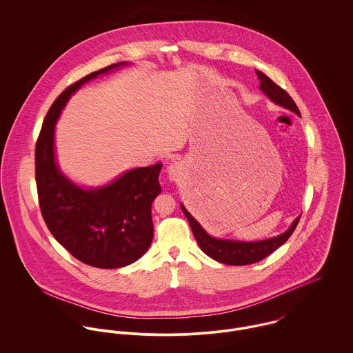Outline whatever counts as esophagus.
I'll list each match as a JSON object with an SVG mask.
<instances>
[{"label": "esophagus", "instance_id": "1", "mask_svg": "<svg viewBox=\"0 0 353 353\" xmlns=\"http://www.w3.org/2000/svg\"><path fill=\"white\" fill-rule=\"evenodd\" d=\"M168 174H170V178H174V175H175V165H170L168 167Z\"/></svg>", "mask_w": 353, "mask_h": 353}]
</instances>
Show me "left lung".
Instances as JSON below:
<instances>
[{"mask_svg": "<svg viewBox=\"0 0 353 353\" xmlns=\"http://www.w3.org/2000/svg\"><path fill=\"white\" fill-rule=\"evenodd\" d=\"M256 76L261 81L259 88L262 90V92H265V95L270 101L301 115L296 103L288 95V92H285L281 87H279L276 83H273L262 72L256 70ZM181 206H182V210H183L186 219L189 220L193 235H194L199 246L201 248L202 252H205L206 255H209L210 258H213L214 261H219V262L227 263V265H250V263L258 262V261L263 259L265 256L270 255L272 252L277 250L281 245H284L290 239V236L294 234V231L301 220V216L296 217L294 220V223L291 224V227L284 234L270 238V239L256 241V242L227 241V239H216V238H212L210 235H208L205 232V230L200 225V223L186 210V208L183 205H181Z\"/></svg>", "mask_w": 353, "mask_h": 353, "instance_id": "1", "label": "left lung"}]
</instances>
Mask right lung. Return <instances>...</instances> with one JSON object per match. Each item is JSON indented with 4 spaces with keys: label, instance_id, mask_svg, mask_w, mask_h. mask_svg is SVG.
<instances>
[{
    "label": "right lung",
    "instance_id": "obj_1",
    "mask_svg": "<svg viewBox=\"0 0 353 353\" xmlns=\"http://www.w3.org/2000/svg\"><path fill=\"white\" fill-rule=\"evenodd\" d=\"M119 62L90 73L68 87L51 104L35 147V179L42 216L52 236L79 261L117 269L133 263L151 246L152 201L161 192V163L134 168L107 186L83 189L58 168L54 128L66 101L84 83Z\"/></svg>",
    "mask_w": 353,
    "mask_h": 353
}]
</instances>
